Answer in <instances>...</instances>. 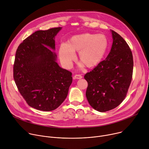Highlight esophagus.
<instances>
[{
  "mask_svg": "<svg viewBox=\"0 0 149 149\" xmlns=\"http://www.w3.org/2000/svg\"><path fill=\"white\" fill-rule=\"evenodd\" d=\"M74 77L76 78V79H82V76L81 75V74H76L75 76H74Z\"/></svg>",
  "mask_w": 149,
  "mask_h": 149,
  "instance_id": "1",
  "label": "esophagus"
}]
</instances>
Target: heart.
<instances>
[{
  "label": "heart",
  "mask_w": 149,
  "mask_h": 149,
  "mask_svg": "<svg viewBox=\"0 0 149 149\" xmlns=\"http://www.w3.org/2000/svg\"><path fill=\"white\" fill-rule=\"evenodd\" d=\"M108 46V40L102 34L85 33L73 36L69 43H63L59 49L61 63L67 67H70L76 55L75 51L79 52V58L86 66L93 67L103 58Z\"/></svg>",
  "instance_id": "1"
}]
</instances>
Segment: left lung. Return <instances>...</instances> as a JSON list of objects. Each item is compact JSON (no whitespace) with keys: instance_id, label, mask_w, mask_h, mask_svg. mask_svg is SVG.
Here are the masks:
<instances>
[{"instance_id":"obj_1","label":"left lung","mask_w":149,"mask_h":149,"mask_svg":"<svg viewBox=\"0 0 149 149\" xmlns=\"http://www.w3.org/2000/svg\"><path fill=\"white\" fill-rule=\"evenodd\" d=\"M113 44L106 60L84 76L91 106L105 112L118 107L127 96L133 73V56L128 43L111 30Z\"/></svg>"}]
</instances>
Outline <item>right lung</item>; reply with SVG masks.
<instances>
[{
    "label": "right lung",
    "mask_w": 149,
    "mask_h": 149,
    "mask_svg": "<svg viewBox=\"0 0 149 149\" xmlns=\"http://www.w3.org/2000/svg\"><path fill=\"white\" fill-rule=\"evenodd\" d=\"M61 27L33 33L19 44L13 66V76L27 104L39 110L58 108L67 96L72 73L56 62L55 36Z\"/></svg>",
    "instance_id": "add662e5"
}]
</instances>
